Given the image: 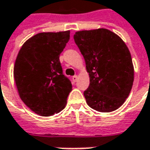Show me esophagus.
I'll return each mask as SVG.
<instances>
[{"label":"esophagus","mask_w":150,"mask_h":150,"mask_svg":"<svg viewBox=\"0 0 150 150\" xmlns=\"http://www.w3.org/2000/svg\"><path fill=\"white\" fill-rule=\"evenodd\" d=\"M77 80H78V76H77V75H75V76H73V77H72V81H73L74 83H76V82H77Z\"/></svg>","instance_id":"34e87169"}]
</instances>
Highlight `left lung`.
<instances>
[{
    "mask_svg": "<svg viewBox=\"0 0 150 150\" xmlns=\"http://www.w3.org/2000/svg\"><path fill=\"white\" fill-rule=\"evenodd\" d=\"M74 41L86 62L90 84L83 93L96 111L118 109L129 95L134 66L129 50L117 34L105 28L77 32Z\"/></svg>",
    "mask_w": 150,
    "mask_h": 150,
    "instance_id": "8db88e82",
    "label": "left lung"
}]
</instances>
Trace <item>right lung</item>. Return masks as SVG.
<instances>
[{
    "label": "right lung",
    "instance_id": "right-lung-1",
    "mask_svg": "<svg viewBox=\"0 0 150 150\" xmlns=\"http://www.w3.org/2000/svg\"><path fill=\"white\" fill-rule=\"evenodd\" d=\"M70 31L41 32L22 45L14 66V78L23 103L37 114L51 116L62 111L72 91L62 72L59 56Z\"/></svg>",
    "mask_w": 150,
    "mask_h": 150
}]
</instances>
